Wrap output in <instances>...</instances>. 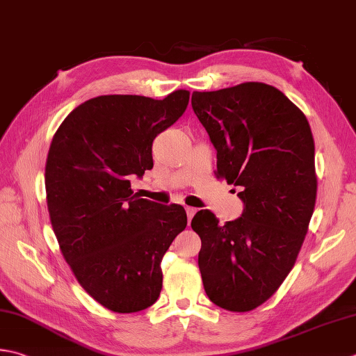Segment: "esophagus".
<instances>
[{
    "instance_id": "obj_1",
    "label": "esophagus",
    "mask_w": 356,
    "mask_h": 356,
    "mask_svg": "<svg viewBox=\"0 0 356 356\" xmlns=\"http://www.w3.org/2000/svg\"><path fill=\"white\" fill-rule=\"evenodd\" d=\"M185 210H186V216H188V220H191L193 218H194V214H196V208H193V207H186L185 208Z\"/></svg>"
}]
</instances>
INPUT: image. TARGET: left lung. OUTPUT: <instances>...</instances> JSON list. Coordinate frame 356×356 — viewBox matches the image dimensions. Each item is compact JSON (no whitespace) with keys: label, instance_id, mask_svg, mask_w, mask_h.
I'll list each match as a JSON object with an SVG mask.
<instances>
[{"label":"left lung","instance_id":"left-lung-1","mask_svg":"<svg viewBox=\"0 0 356 356\" xmlns=\"http://www.w3.org/2000/svg\"><path fill=\"white\" fill-rule=\"evenodd\" d=\"M191 106L218 154V177L239 186L238 219L220 225L200 210L199 270L208 298L250 312L293 268L316 200L315 143L307 118L280 89L242 83L193 92Z\"/></svg>","mask_w":356,"mask_h":356}]
</instances>
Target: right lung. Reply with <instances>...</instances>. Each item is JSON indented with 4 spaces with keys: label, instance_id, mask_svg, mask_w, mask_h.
<instances>
[{
    "label": "right lung",
    "instance_id": "add662e5",
    "mask_svg": "<svg viewBox=\"0 0 356 356\" xmlns=\"http://www.w3.org/2000/svg\"><path fill=\"white\" fill-rule=\"evenodd\" d=\"M190 92L163 100L99 95L76 106L52 138L47 210L76 281L117 313L148 309L162 290V262L186 227L184 207L138 199L132 179L152 168V142L176 123Z\"/></svg>",
    "mask_w": 356,
    "mask_h": 356
}]
</instances>
